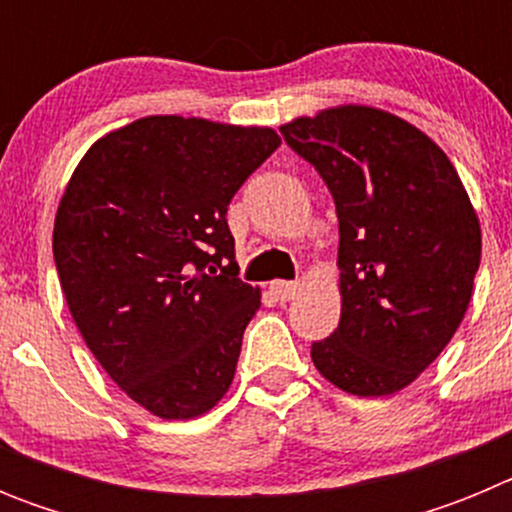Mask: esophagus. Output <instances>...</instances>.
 <instances>
[{
	"mask_svg": "<svg viewBox=\"0 0 512 512\" xmlns=\"http://www.w3.org/2000/svg\"><path fill=\"white\" fill-rule=\"evenodd\" d=\"M271 292L277 295V300L289 302V300H295V295H297V292H300V284L277 279V282H271Z\"/></svg>",
	"mask_w": 512,
	"mask_h": 512,
	"instance_id": "34e87169",
	"label": "esophagus"
}]
</instances>
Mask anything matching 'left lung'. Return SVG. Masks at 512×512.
<instances>
[{
	"label": "left lung",
	"mask_w": 512,
	"mask_h": 512,
	"mask_svg": "<svg viewBox=\"0 0 512 512\" xmlns=\"http://www.w3.org/2000/svg\"><path fill=\"white\" fill-rule=\"evenodd\" d=\"M338 212L341 323L312 343L338 390H405L454 338L472 300L482 230L449 156L408 120L338 104L282 125Z\"/></svg>",
	"instance_id": "8db88e82"
}]
</instances>
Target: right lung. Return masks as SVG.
Here are the masks:
<instances>
[{
  "instance_id": "1",
  "label": "right lung",
  "mask_w": 512,
  "mask_h": 512,
  "mask_svg": "<svg viewBox=\"0 0 512 512\" xmlns=\"http://www.w3.org/2000/svg\"><path fill=\"white\" fill-rule=\"evenodd\" d=\"M279 143L266 125L148 115L92 143L63 189L53 259L71 318L156 418H200L233 384L261 289L238 279L225 215Z\"/></svg>"
}]
</instances>
